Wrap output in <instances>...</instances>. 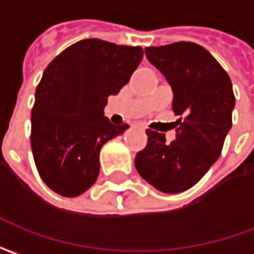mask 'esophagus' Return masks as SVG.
<instances>
[{
	"mask_svg": "<svg viewBox=\"0 0 254 254\" xmlns=\"http://www.w3.org/2000/svg\"><path fill=\"white\" fill-rule=\"evenodd\" d=\"M142 131H143V129H142Z\"/></svg>",
	"mask_w": 254,
	"mask_h": 254,
	"instance_id": "1",
	"label": "esophagus"
}]
</instances>
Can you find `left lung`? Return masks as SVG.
<instances>
[{
  "label": "left lung",
  "instance_id": "obj_1",
  "mask_svg": "<svg viewBox=\"0 0 254 254\" xmlns=\"http://www.w3.org/2000/svg\"><path fill=\"white\" fill-rule=\"evenodd\" d=\"M146 57L165 75L173 90L176 139L146 129L147 145L135 168L149 184L165 193L190 190L221 155L236 105L230 77L204 47L192 42L146 47Z\"/></svg>",
  "mask_w": 254,
  "mask_h": 254
}]
</instances>
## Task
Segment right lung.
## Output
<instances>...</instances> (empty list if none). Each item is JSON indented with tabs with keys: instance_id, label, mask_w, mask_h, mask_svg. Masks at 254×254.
I'll return each instance as SVG.
<instances>
[{
	"instance_id": "1",
	"label": "right lung",
	"mask_w": 254,
	"mask_h": 254,
	"mask_svg": "<svg viewBox=\"0 0 254 254\" xmlns=\"http://www.w3.org/2000/svg\"><path fill=\"white\" fill-rule=\"evenodd\" d=\"M142 58L139 46L85 39L44 70L35 93L31 147L39 175L54 192L74 197L96 183L103 145L128 128L112 125L104 107Z\"/></svg>"
}]
</instances>
